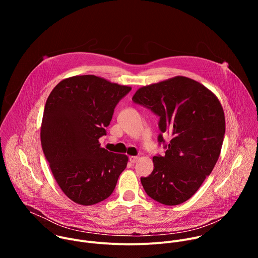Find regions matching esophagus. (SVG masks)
Returning <instances> with one entry per match:
<instances>
[{
  "mask_svg": "<svg viewBox=\"0 0 258 258\" xmlns=\"http://www.w3.org/2000/svg\"><path fill=\"white\" fill-rule=\"evenodd\" d=\"M138 160H139V157H138V156H131V157H130V161H131L132 163H136Z\"/></svg>",
  "mask_w": 258,
  "mask_h": 258,
  "instance_id": "1",
  "label": "esophagus"
}]
</instances>
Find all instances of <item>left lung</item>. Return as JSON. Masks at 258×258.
Segmentation results:
<instances>
[{"label": "left lung", "instance_id": "left-lung-1", "mask_svg": "<svg viewBox=\"0 0 258 258\" xmlns=\"http://www.w3.org/2000/svg\"><path fill=\"white\" fill-rule=\"evenodd\" d=\"M159 116V145L165 155L153 157L154 169L141 177L145 192L164 205L190 199L208 176L222 150L225 114L215 95L198 82L173 79L139 89L133 97ZM171 136L166 143L163 138Z\"/></svg>", "mask_w": 258, "mask_h": 258}]
</instances>
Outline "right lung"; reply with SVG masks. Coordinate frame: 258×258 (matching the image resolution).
Wrapping results in <instances>:
<instances>
[{
  "label": "right lung",
  "mask_w": 258,
  "mask_h": 258,
  "mask_svg": "<svg viewBox=\"0 0 258 258\" xmlns=\"http://www.w3.org/2000/svg\"><path fill=\"white\" fill-rule=\"evenodd\" d=\"M131 90L96 76H78L60 82L47 99L43 152L63 193L78 204L107 199L126 167L127 156L101 148L99 139Z\"/></svg>",
  "instance_id": "obj_1"
}]
</instances>
